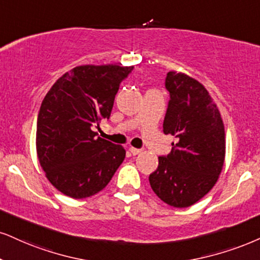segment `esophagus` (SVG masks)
Instances as JSON below:
<instances>
[{
	"instance_id": "obj_1",
	"label": "esophagus",
	"mask_w": 260,
	"mask_h": 260,
	"mask_svg": "<svg viewBox=\"0 0 260 260\" xmlns=\"http://www.w3.org/2000/svg\"><path fill=\"white\" fill-rule=\"evenodd\" d=\"M129 150H130V153H131V154H133V155H137V154H140V153H142V149L134 148V147H130Z\"/></svg>"
}]
</instances>
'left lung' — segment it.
<instances>
[{
  "instance_id": "obj_1",
  "label": "left lung",
  "mask_w": 260,
  "mask_h": 260,
  "mask_svg": "<svg viewBox=\"0 0 260 260\" xmlns=\"http://www.w3.org/2000/svg\"><path fill=\"white\" fill-rule=\"evenodd\" d=\"M165 85L170 101L162 127L177 142H172L168 156H159L149 183L165 204L184 208L203 199L218 181L225 159V133L218 107L200 82L171 71Z\"/></svg>"
}]
</instances>
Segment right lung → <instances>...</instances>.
I'll use <instances>...</instances> for the list:
<instances>
[{
  "label": "right lung",
  "instance_id": "add662e5",
  "mask_svg": "<svg viewBox=\"0 0 260 260\" xmlns=\"http://www.w3.org/2000/svg\"><path fill=\"white\" fill-rule=\"evenodd\" d=\"M133 66L82 65L63 73L42 101L36 150L48 181L72 199L102 190L125 158L123 146L96 135L110 118L120 82Z\"/></svg>",
  "mask_w": 260,
  "mask_h": 260
}]
</instances>
